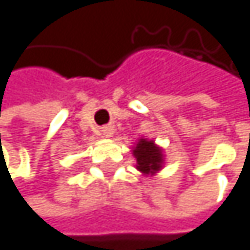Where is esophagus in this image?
Masks as SVG:
<instances>
[{"label":"esophagus","mask_w":250,"mask_h":250,"mask_svg":"<svg viewBox=\"0 0 250 250\" xmlns=\"http://www.w3.org/2000/svg\"><path fill=\"white\" fill-rule=\"evenodd\" d=\"M101 134H103V137L110 139V137H113V134H114V129H113V126H104L103 129H101Z\"/></svg>","instance_id":"esophagus-1"}]
</instances>
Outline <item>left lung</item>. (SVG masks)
<instances>
[{
	"mask_svg": "<svg viewBox=\"0 0 250 250\" xmlns=\"http://www.w3.org/2000/svg\"><path fill=\"white\" fill-rule=\"evenodd\" d=\"M132 155L136 158V169L146 176H155L165 167V154L163 147L155 140L142 137L132 146Z\"/></svg>",
	"mask_w": 250,
	"mask_h": 250,
	"instance_id": "obj_1",
	"label": "left lung"
}]
</instances>
